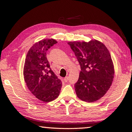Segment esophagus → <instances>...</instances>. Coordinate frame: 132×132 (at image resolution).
I'll return each instance as SVG.
<instances>
[{
	"label": "esophagus",
	"instance_id": "esophagus-1",
	"mask_svg": "<svg viewBox=\"0 0 132 132\" xmlns=\"http://www.w3.org/2000/svg\"><path fill=\"white\" fill-rule=\"evenodd\" d=\"M68 80H69V77H66L65 78H64V81L65 82H67L68 81Z\"/></svg>",
	"mask_w": 132,
	"mask_h": 132
}]
</instances>
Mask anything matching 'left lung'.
Here are the masks:
<instances>
[{"mask_svg": "<svg viewBox=\"0 0 132 132\" xmlns=\"http://www.w3.org/2000/svg\"><path fill=\"white\" fill-rule=\"evenodd\" d=\"M79 62L81 71L74 85L77 96L86 102L102 97L110 88L114 77V68L108 50L97 40L69 42Z\"/></svg>", "mask_w": 132, "mask_h": 132, "instance_id": "8db88e82", "label": "left lung"}]
</instances>
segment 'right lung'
Returning a JSON list of instances; mask_svg holds the SVG:
<instances>
[{"mask_svg": "<svg viewBox=\"0 0 132 132\" xmlns=\"http://www.w3.org/2000/svg\"><path fill=\"white\" fill-rule=\"evenodd\" d=\"M53 39H44L30 47L26 56L24 76L28 88L43 102L54 100L60 95L62 82L50 68L46 52L57 44Z\"/></svg>", "mask_w": 132, "mask_h": 132, "instance_id": "add662e5", "label": "right lung"}]
</instances>
